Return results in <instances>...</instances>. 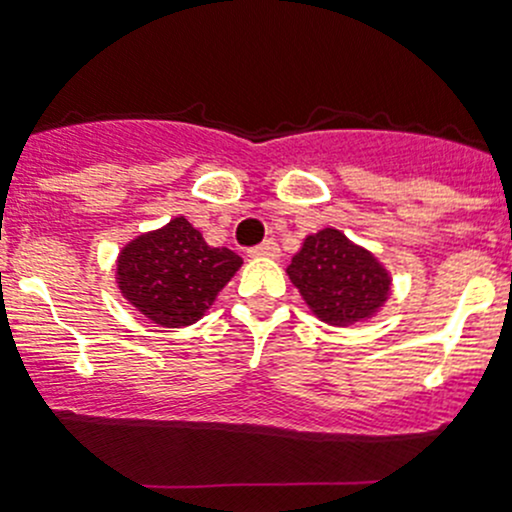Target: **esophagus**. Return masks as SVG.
I'll return each mask as SVG.
<instances>
[{"mask_svg": "<svg viewBox=\"0 0 512 512\" xmlns=\"http://www.w3.org/2000/svg\"><path fill=\"white\" fill-rule=\"evenodd\" d=\"M250 255H269V257H276L279 255V245H276V240H264V243L255 245V248H250Z\"/></svg>", "mask_w": 512, "mask_h": 512, "instance_id": "1", "label": "esophagus"}]
</instances>
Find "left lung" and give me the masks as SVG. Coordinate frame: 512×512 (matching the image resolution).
Listing matches in <instances>:
<instances>
[{
    "mask_svg": "<svg viewBox=\"0 0 512 512\" xmlns=\"http://www.w3.org/2000/svg\"><path fill=\"white\" fill-rule=\"evenodd\" d=\"M286 272L310 310L330 325L366 320L390 289V276L375 257L334 228L305 238Z\"/></svg>",
    "mask_w": 512,
    "mask_h": 512,
    "instance_id": "8db88e82",
    "label": "left lung"
}]
</instances>
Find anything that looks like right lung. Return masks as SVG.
Segmentation results:
<instances>
[{"mask_svg": "<svg viewBox=\"0 0 512 512\" xmlns=\"http://www.w3.org/2000/svg\"><path fill=\"white\" fill-rule=\"evenodd\" d=\"M243 260L228 248H209L187 219L146 233L122 250L117 284L134 308L163 327L202 317Z\"/></svg>", "mask_w": 512, "mask_h": 512, "instance_id": "1", "label": "right lung"}]
</instances>
